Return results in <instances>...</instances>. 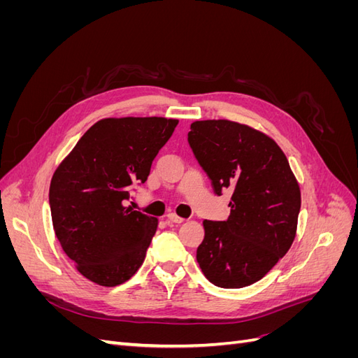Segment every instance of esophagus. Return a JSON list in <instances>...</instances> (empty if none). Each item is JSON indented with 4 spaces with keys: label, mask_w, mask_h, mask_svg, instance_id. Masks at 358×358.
<instances>
[{
    "label": "esophagus",
    "mask_w": 358,
    "mask_h": 358,
    "mask_svg": "<svg viewBox=\"0 0 358 358\" xmlns=\"http://www.w3.org/2000/svg\"><path fill=\"white\" fill-rule=\"evenodd\" d=\"M167 220H169L170 222H173V224H182L183 221H185L183 218H180V216H178L176 213H169V215H167Z\"/></svg>",
    "instance_id": "esophagus-1"
}]
</instances>
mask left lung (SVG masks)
I'll list each match as a JSON object with an SVG mask.
<instances>
[{"label": "left lung", "mask_w": 358, "mask_h": 358, "mask_svg": "<svg viewBox=\"0 0 358 358\" xmlns=\"http://www.w3.org/2000/svg\"><path fill=\"white\" fill-rule=\"evenodd\" d=\"M188 143L213 192L231 188L227 221L204 220L197 262L210 282L243 288L270 272L292 245L300 188L275 140L231 121H196Z\"/></svg>", "instance_id": "obj_1"}]
</instances>
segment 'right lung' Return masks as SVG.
<instances>
[{
	"label": "right lung",
	"instance_id": "right-lung-1",
	"mask_svg": "<svg viewBox=\"0 0 358 358\" xmlns=\"http://www.w3.org/2000/svg\"><path fill=\"white\" fill-rule=\"evenodd\" d=\"M178 119H101L53 173V230L79 272L103 287L121 285L143 264L158 221L125 208L146 182Z\"/></svg>",
	"mask_w": 358,
	"mask_h": 358
}]
</instances>
